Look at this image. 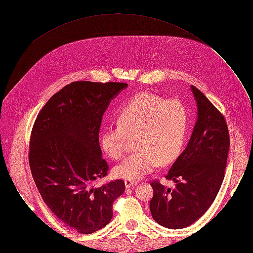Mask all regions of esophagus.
<instances>
[{"mask_svg": "<svg viewBox=\"0 0 253 253\" xmlns=\"http://www.w3.org/2000/svg\"><path fill=\"white\" fill-rule=\"evenodd\" d=\"M137 184V181H132V180H125V187L126 188H130L132 186H135Z\"/></svg>", "mask_w": 253, "mask_h": 253, "instance_id": "obj_1", "label": "esophagus"}]
</instances>
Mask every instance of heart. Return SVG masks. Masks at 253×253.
<instances>
[{
  "mask_svg": "<svg viewBox=\"0 0 253 253\" xmlns=\"http://www.w3.org/2000/svg\"><path fill=\"white\" fill-rule=\"evenodd\" d=\"M189 115L179 100L141 92L124 103L117 113V125L106 126L100 135L101 147L110 158L125 153L128 138H135L137 151L114 168V175L137 181L160 165H168L185 146Z\"/></svg>",
  "mask_w": 253,
  "mask_h": 253,
  "instance_id": "heart-1",
  "label": "heart"
}]
</instances>
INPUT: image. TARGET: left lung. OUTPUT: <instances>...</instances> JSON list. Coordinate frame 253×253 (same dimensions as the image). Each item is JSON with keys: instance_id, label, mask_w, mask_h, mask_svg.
I'll return each instance as SVG.
<instances>
[{"instance_id": "left-lung-1", "label": "left lung", "mask_w": 253, "mask_h": 253, "mask_svg": "<svg viewBox=\"0 0 253 253\" xmlns=\"http://www.w3.org/2000/svg\"><path fill=\"white\" fill-rule=\"evenodd\" d=\"M198 116L186 149L165 178L174 189L153 180L150 201L154 221L170 229L185 228L200 218L215 200L224 179L229 133L224 116L200 90L191 85Z\"/></svg>"}]
</instances>
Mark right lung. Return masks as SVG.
<instances>
[{
    "instance_id": "1",
    "label": "right lung",
    "mask_w": 253,
    "mask_h": 253,
    "mask_svg": "<svg viewBox=\"0 0 253 253\" xmlns=\"http://www.w3.org/2000/svg\"><path fill=\"white\" fill-rule=\"evenodd\" d=\"M124 83L75 82L46 102L32 127L29 165L43 201L57 218L80 234L109 224L122 179L94 186L109 165L102 158V116Z\"/></svg>"
}]
</instances>
